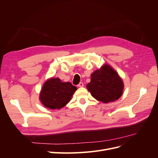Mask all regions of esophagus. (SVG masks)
Masks as SVG:
<instances>
[{
    "label": "esophagus",
    "instance_id": "34e87169",
    "mask_svg": "<svg viewBox=\"0 0 158 158\" xmlns=\"http://www.w3.org/2000/svg\"><path fill=\"white\" fill-rule=\"evenodd\" d=\"M78 87H83L84 86V84L82 82H80L79 84L78 85Z\"/></svg>",
    "mask_w": 158,
    "mask_h": 158
}]
</instances>
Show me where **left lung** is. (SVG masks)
Masks as SVG:
<instances>
[{
    "label": "left lung",
    "mask_w": 158,
    "mask_h": 158,
    "mask_svg": "<svg viewBox=\"0 0 158 158\" xmlns=\"http://www.w3.org/2000/svg\"><path fill=\"white\" fill-rule=\"evenodd\" d=\"M86 87L94 98L107 103L121 96L124 84L117 72L106 64L91 74V81Z\"/></svg>",
    "instance_id": "8db88e82"
}]
</instances>
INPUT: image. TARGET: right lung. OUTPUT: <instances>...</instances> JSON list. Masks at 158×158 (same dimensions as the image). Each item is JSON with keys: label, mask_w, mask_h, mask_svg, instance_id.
<instances>
[{"label": "right lung", "mask_w": 158, "mask_h": 158, "mask_svg": "<svg viewBox=\"0 0 158 158\" xmlns=\"http://www.w3.org/2000/svg\"><path fill=\"white\" fill-rule=\"evenodd\" d=\"M76 89L77 88L70 82H63L59 78H51L44 83L40 99L47 108L60 109L70 101Z\"/></svg>", "instance_id": "add662e5"}]
</instances>
